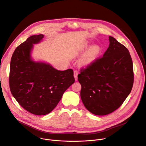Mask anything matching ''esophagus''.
Masks as SVG:
<instances>
[{"label":"esophagus","instance_id":"34e87169","mask_svg":"<svg viewBox=\"0 0 146 146\" xmlns=\"http://www.w3.org/2000/svg\"><path fill=\"white\" fill-rule=\"evenodd\" d=\"M78 72L77 70H74V78H75V80L76 81L77 80V75H78Z\"/></svg>","mask_w":146,"mask_h":146}]
</instances>
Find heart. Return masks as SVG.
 Here are the masks:
<instances>
[{
	"label": "heart",
	"instance_id": "1",
	"mask_svg": "<svg viewBox=\"0 0 146 146\" xmlns=\"http://www.w3.org/2000/svg\"><path fill=\"white\" fill-rule=\"evenodd\" d=\"M87 46L85 45L80 50L79 53H82L83 52H84L87 48ZM100 52V48L98 46H93L86 52L84 55L82 57L80 61V64L83 66H87L90 64L96 59V58L99 56Z\"/></svg>",
	"mask_w": 146,
	"mask_h": 146
}]
</instances>
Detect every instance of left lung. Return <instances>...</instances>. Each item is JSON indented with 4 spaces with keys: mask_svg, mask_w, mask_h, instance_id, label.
Returning <instances> with one entry per match:
<instances>
[{
    "mask_svg": "<svg viewBox=\"0 0 146 146\" xmlns=\"http://www.w3.org/2000/svg\"><path fill=\"white\" fill-rule=\"evenodd\" d=\"M103 57L80 69V97L92 113L109 114L121 106L132 89L133 62L128 49L111 36Z\"/></svg>",
    "mask_w": 146,
    "mask_h": 146,
    "instance_id": "left-lung-1",
    "label": "left lung"
}]
</instances>
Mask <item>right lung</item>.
<instances>
[{"instance_id": "obj_1", "label": "right lung", "mask_w": 146, "mask_h": 146, "mask_svg": "<svg viewBox=\"0 0 146 146\" xmlns=\"http://www.w3.org/2000/svg\"><path fill=\"white\" fill-rule=\"evenodd\" d=\"M43 37L33 35L16 47L9 73V87L15 99L24 109L38 115L50 113L75 80L71 69L57 70L49 64L31 59L33 44Z\"/></svg>"}]
</instances>
